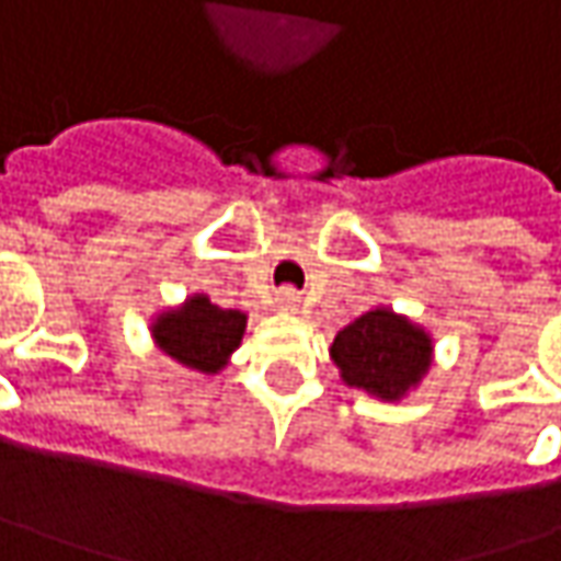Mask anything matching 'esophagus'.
<instances>
[{
    "mask_svg": "<svg viewBox=\"0 0 561 561\" xmlns=\"http://www.w3.org/2000/svg\"><path fill=\"white\" fill-rule=\"evenodd\" d=\"M299 306H302V296L293 290V287L277 290V309H280V312H299Z\"/></svg>",
    "mask_w": 561,
    "mask_h": 561,
    "instance_id": "1",
    "label": "esophagus"
}]
</instances>
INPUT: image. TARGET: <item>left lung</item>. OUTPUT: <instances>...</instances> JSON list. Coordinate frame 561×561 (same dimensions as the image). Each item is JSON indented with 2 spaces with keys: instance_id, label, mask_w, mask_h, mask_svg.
<instances>
[{
  "instance_id": "1",
  "label": "left lung",
  "mask_w": 561,
  "mask_h": 561,
  "mask_svg": "<svg viewBox=\"0 0 561 561\" xmlns=\"http://www.w3.org/2000/svg\"><path fill=\"white\" fill-rule=\"evenodd\" d=\"M431 334L390 309L358 314L334 336L331 358L340 377L377 399L397 402L431 368Z\"/></svg>"
}]
</instances>
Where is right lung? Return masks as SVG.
<instances>
[{
    "instance_id": "add662e5",
    "label": "right lung",
    "mask_w": 561,
    "mask_h": 561,
    "mask_svg": "<svg viewBox=\"0 0 561 561\" xmlns=\"http://www.w3.org/2000/svg\"><path fill=\"white\" fill-rule=\"evenodd\" d=\"M247 331V314L237 309H218L208 296L196 293L184 306L162 312L152 324V336L164 356L193 371L218 375L230 353L240 346Z\"/></svg>"
}]
</instances>
